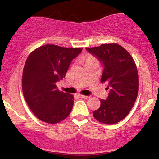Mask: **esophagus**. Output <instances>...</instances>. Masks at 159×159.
I'll list each match as a JSON object with an SVG mask.
<instances>
[{
  "label": "esophagus",
  "instance_id": "1",
  "mask_svg": "<svg viewBox=\"0 0 159 159\" xmlns=\"http://www.w3.org/2000/svg\"><path fill=\"white\" fill-rule=\"evenodd\" d=\"M78 96H79L80 98H90V96H84V95H81V94L78 95Z\"/></svg>",
  "mask_w": 159,
  "mask_h": 159
}]
</instances>
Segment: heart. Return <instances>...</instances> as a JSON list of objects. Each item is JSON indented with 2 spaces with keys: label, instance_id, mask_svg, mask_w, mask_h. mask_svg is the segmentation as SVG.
<instances>
[{
  "label": "heart",
  "instance_id": "heart-1",
  "mask_svg": "<svg viewBox=\"0 0 159 159\" xmlns=\"http://www.w3.org/2000/svg\"><path fill=\"white\" fill-rule=\"evenodd\" d=\"M93 57H87V58H86V61H88V60H90V59H93Z\"/></svg>",
  "mask_w": 159,
  "mask_h": 159
}]
</instances>
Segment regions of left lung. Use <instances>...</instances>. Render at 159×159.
<instances>
[{
  "label": "left lung",
  "instance_id": "left-lung-1",
  "mask_svg": "<svg viewBox=\"0 0 159 159\" xmlns=\"http://www.w3.org/2000/svg\"><path fill=\"white\" fill-rule=\"evenodd\" d=\"M102 63L101 82L110 89L106 100L101 99L99 108L93 112L100 123L114 124L130 112L138 93V74L131 54L116 43L86 48Z\"/></svg>",
  "mask_w": 159,
  "mask_h": 159
}]
</instances>
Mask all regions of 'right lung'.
Here are the masks:
<instances>
[{
  "mask_svg": "<svg viewBox=\"0 0 159 159\" xmlns=\"http://www.w3.org/2000/svg\"><path fill=\"white\" fill-rule=\"evenodd\" d=\"M81 48L47 44L29 54L22 74L25 101L38 119L55 124L65 120L74 103L73 95L57 90L56 82L65 78L71 61Z\"/></svg>",
  "mask_w": 159,
  "mask_h": 159,
  "instance_id": "add662e5",
  "label": "right lung"
}]
</instances>
